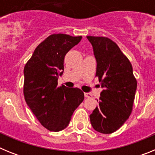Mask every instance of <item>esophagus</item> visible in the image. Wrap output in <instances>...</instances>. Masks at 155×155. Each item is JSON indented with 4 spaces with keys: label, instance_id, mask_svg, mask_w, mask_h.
<instances>
[{
    "label": "esophagus",
    "instance_id": "obj_1",
    "mask_svg": "<svg viewBox=\"0 0 155 155\" xmlns=\"http://www.w3.org/2000/svg\"><path fill=\"white\" fill-rule=\"evenodd\" d=\"M84 97L85 98H91V94L90 93H84Z\"/></svg>",
    "mask_w": 155,
    "mask_h": 155
}]
</instances>
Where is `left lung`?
Instances as JSON below:
<instances>
[{
    "label": "left lung",
    "mask_w": 155,
    "mask_h": 155,
    "mask_svg": "<svg viewBox=\"0 0 155 155\" xmlns=\"http://www.w3.org/2000/svg\"><path fill=\"white\" fill-rule=\"evenodd\" d=\"M87 38L96 58L95 77L103 88L99 105L90 115V121L98 132L112 134L130 116L137 83L132 64L114 41L103 36Z\"/></svg>",
    "instance_id": "left-lung-1"
}]
</instances>
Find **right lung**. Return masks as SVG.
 <instances>
[{"label": "right lung", "instance_id": "obj_1", "mask_svg": "<svg viewBox=\"0 0 155 155\" xmlns=\"http://www.w3.org/2000/svg\"><path fill=\"white\" fill-rule=\"evenodd\" d=\"M81 38L51 34L38 45L25 66V100L41 125L50 131L57 132L68 127L84 98V92L78 87L57 86L66 54Z\"/></svg>", "mask_w": 155, "mask_h": 155}]
</instances>
